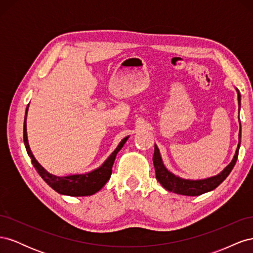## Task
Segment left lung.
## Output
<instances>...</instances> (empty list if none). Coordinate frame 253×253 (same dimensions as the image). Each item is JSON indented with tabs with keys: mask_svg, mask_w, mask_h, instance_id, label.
I'll list each match as a JSON object with an SVG mask.
<instances>
[{
	"mask_svg": "<svg viewBox=\"0 0 253 253\" xmlns=\"http://www.w3.org/2000/svg\"><path fill=\"white\" fill-rule=\"evenodd\" d=\"M240 103H241V95L239 94V104ZM239 136L241 139V129H240ZM240 143H241V140H240ZM240 143L237 145L234 158L230 163V165H228L226 167V169L218 175L213 176V177L207 178V179H203V180L182 179L177 177V176H175L174 174L170 173L165 168L162 162V157H160V154H159V150L155 145L154 155H153V164H154V168H155L156 179L160 182V185L168 191H171V192L181 194V195L196 196V195L204 194L206 192H209V191L218 187L220 183L226 179L227 176L230 174L237 160V156H239Z\"/></svg>",
	"mask_w": 253,
	"mask_h": 253,
	"instance_id": "1",
	"label": "left lung"
}]
</instances>
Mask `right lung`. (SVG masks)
Returning a JSON list of instances; mask_svg holds the SVG:
<instances>
[{"mask_svg":"<svg viewBox=\"0 0 253 253\" xmlns=\"http://www.w3.org/2000/svg\"><path fill=\"white\" fill-rule=\"evenodd\" d=\"M28 106L25 112V121H24V128H23V138H24V144L27 151L28 156L32 158V163L35 167L37 172L44 179V181L47 183L49 187L53 190L57 191L60 194L70 195V196H86L91 195L98 192L111 177L112 174V168L116 158L117 153L124 147L127 137L119 143L117 149L115 150L111 156L105 160V163L98 168L97 170L87 174H80V175H72V176H63V177H59L52 174H49L46 170L39 165V163L35 159L33 153L30 152L28 141H27V134H26V114H27Z\"/></svg>","mask_w":253,"mask_h":253,"instance_id":"add662e5","label":"right lung"}]
</instances>
